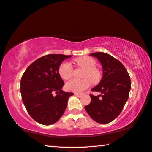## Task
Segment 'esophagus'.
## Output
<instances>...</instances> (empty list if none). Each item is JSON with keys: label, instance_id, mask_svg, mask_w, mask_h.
Returning <instances> with one entry per match:
<instances>
[{"label": "esophagus", "instance_id": "esophagus-1", "mask_svg": "<svg viewBox=\"0 0 152 152\" xmlns=\"http://www.w3.org/2000/svg\"><path fill=\"white\" fill-rule=\"evenodd\" d=\"M75 95H76L77 96H79V97H81V96L83 95V94L82 93H76L75 92Z\"/></svg>", "mask_w": 152, "mask_h": 152}]
</instances>
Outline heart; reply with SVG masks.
I'll return each mask as SVG.
<instances>
[{
  "instance_id": "heart-1",
  "label": "heart",
  "mask_w": 152,
  "mask_h": 152,
  "mask_svg": "<svg viewBox=\"0 0 152 152\" xmlns=\"http://www.w3.org/2000/svg\"><path fill=\"white\" fill-rule=\"evenodd\" d=\"M77 66L85 69L83 71L81 80L72 79L66 83V89L68 91L81 92L85 91L91 86V81L93 84H97L102 80V72L96 67V61L91 57L84 56L77 58L75 60ZM58 72L61 78L66 80L71 78L73 73V68L68 61H63L59 66Z\"/></svg>"
}]
</instances>
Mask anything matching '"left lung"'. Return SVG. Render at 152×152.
Listing matches in <instances>:
<instances>
[{"label":"left lung","mask_w":152,"mask_h":152,"mask_svg":"<svg viewBox=\"0 0 152 152\" xmlns=\"http://www.w3.org/2000/svg\"><path fill=\"white\" fill-rule=\"evenodd\" d=\"M91 56L97 58L102 64L103 77L92 89V92H100L101 94H90L91 102L84 107L94 121L108 124L119 115L128 99L130 77L121 62L110 55L98 52Z\"/></svg>","instance_id":"obj_1"}]
</instances>
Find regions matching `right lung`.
<instances>
[{"label": "right lung", "mask_w": 152, "mask_h": 152, "mask_svg": "<svg viewBox=\"0 0 152 152\" xmlns=\"http://www.w3.org/2000/svg\"><path fill=\"white\" fill-rule=\"evenodd\" d=\"M71 56L49 54L28 66L20 80L22 99L28 113L39 124H55L63 115L72 92L63 91L58 72L61 63ZM56 92V95L52 94Z\"/></svg>", "instance_id": "right-lung-1"}]
</instances>
